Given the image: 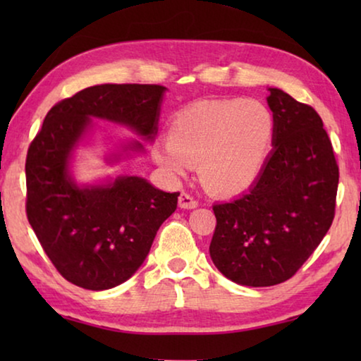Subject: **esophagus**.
Here are the masks:
<instances>
[{
	"label": "esophagus",
	"instance_id": "esophagus-1",
	"mask_svg": "<svg viewBox=\"0 0 361 361\" xmlns=\"http://www.w3.org/2000/svg\"><path fill=\"white\" fill-rule=\"evenodd\" d=\"M178 204L181 209H195V207L199 205V200L194 199V195L188 194V192H181L180 199H178Z\"/></svg>",
	"mask_w": 361,
	"mask_h": 361
}]
</instances>
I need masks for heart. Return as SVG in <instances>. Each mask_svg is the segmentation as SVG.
Returning a JSON list of instances; mask_svg holds the SVG:
<instances>
[{
	"label": "heart",
	"instance_id": "obj_1",
	"mask_svg": "<svg viewBox=\"0 0 361 361\" xmlns=\"http://www.w3.org/2000/svg\"><path fill=\"white\" fill-rule=\"evenodd\" d=\"M274 135L276 119L262 102H200L173 116L169 142L156 143L152 154L173 176H186L192 164H199L207 188L234 194L258 178Z\"/></svg>",
	"mask_w": 361,
	"mask_h": 361
}]
</instances>
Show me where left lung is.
Instances as JSON below:
<instances>
[{
	"instance_id": "8db88e82",
	"label": "left lung",
	"mask_w": 361,
	"mask_h": 361,
	"mask_svg": "<svg viewBox=\"0 0 361 361\" xmlns=\"http://www.w3.org/2000/svg\"><path fill=\"white\" fill-rule=\"evenodd\" d=\"M269 92L276 119L271 154L247 192L213 205L212 261L245 286H272L295 276L333 223L339 183L319 113L277 87Z\"/></svg>"
}]
</instances>
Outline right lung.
<instances>
[{
	"label": "right lung",
	"mask_w": 361,
	"mask_h": 361,
	"mask_svg": "<svg viewBox=\"0 0 361 361\" xmlns=\"http://www.w3.org/2000/svg\"><path fill=\"white\" fill-rule=\"evenodd\" d=\"M166 90L157 84L87 87L52 106L30 145L28 221L62 277L81 288L108 290L130 279L180 192H164L142 176L78 185L70 172L73 152L92 127L90 118L127 126L152 142ZM127 149L142 152L143 145L132 142Z\"/></svg>",
	"instance_id": "add662e5"
}]
</instances>
